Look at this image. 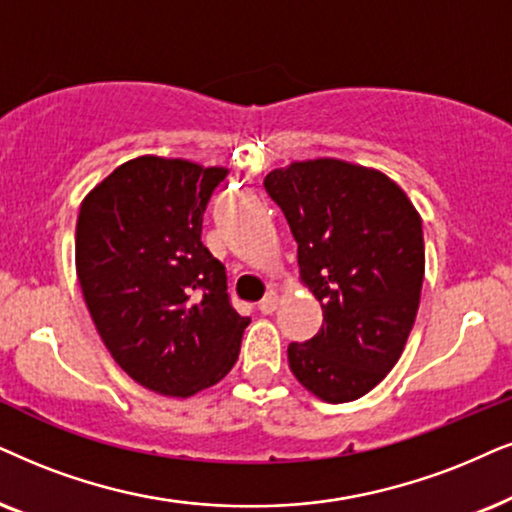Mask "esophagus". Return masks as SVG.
Instances as JSON below:
<instances>
[{"label":"esophagus","instance_id":"obj_1","mask_svg":"<svg viewBox=\"0 0 512 512\" xmlns=\"http://www.w3.org/2000/svg\"><path fill=\"white\" fill-rule=\"evenodd\" d=\"M276 307H278V293L276 290H267V295H264L260 302V312L271 314V312H276Z\"/></svg>","mask_w":512,"mask_h":512}]
</instances>
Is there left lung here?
Segmentation results:
<instances>
[{"label": "left lung", "instance_id": "obj_1", "mask_svg": "<svg viewBox=\"0 0 512 512\" xmlns=\"http://www.w3.org/2000/svg\"><path fill=\"white\" fill-rule=\"evenodd\" d=\"M264 189L297 241L302 283L321 331L290 342L288 364L328 404L371 392L404 352L425 274L423 222L390 177L345 160L278 167Z\"/></svg>", "mask_w": 512, "mask_h": 512}]
</instances>
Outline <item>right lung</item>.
Instances as JSON below:
<instances>
[{
	"mask_svg": "<svg viewBox=\"0 0 512 512\" xmlns=\"http://www.w3.org/2000/svg\"><path fill=\"white\" fill-rule=\"evenodd\" d=\"M224 167L141 155L82 200L75 264L103 345L129 378L165 397L217 385L241 352L248 316L200 241Z\"/></svg>",
	"mask_w": 512,
	"mask_h": 512,
	"instance_id": "1",
	"label": "right lung"
}]
</instances>
